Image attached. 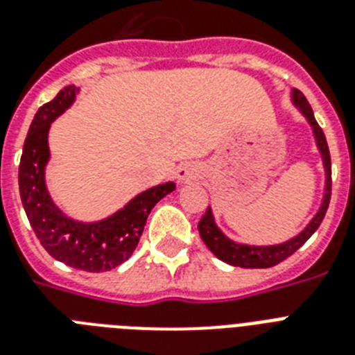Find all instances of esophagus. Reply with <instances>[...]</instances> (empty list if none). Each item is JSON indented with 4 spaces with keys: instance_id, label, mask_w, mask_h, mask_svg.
<instances>
[{
    "instance_id": "obj_1",
    "label": "esophagus",
    "mask_w": 355,
    "mask_h": 355,
    "mask_svg": "<svg viewBox=\"0 0 355 355\" xmlns=\"http://www.w3.org/2000/svg\"><path fill=\"white\" fill-rule=\"evenodd\" d=\"M199 166L193 164V162H184L177 167V178L178 182H191V180H197L199 178Z\"/></svg>"
}]
</instances>
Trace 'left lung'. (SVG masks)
I'll use <instances>...</instances> for the list:
<instances>
[{
	"mask_svg": "<svg viewBox=\"0 0 355 355\" xmlns=\"http://www.w3.org/2000/svg\"><path fill=\"white\" fill-rule=\"evenodd\" d=\"M293 103L297 105L302 114L308 118L309 125L313 127L315 138H317V145H319L320 155H322V162L326 167V191L320 210L317 211V216L311 219L308 227L304 228L302 232L297 237H293L289 241L282 243V245H272V247H248V245H239V243L230 241L225 234L217 228L211 210L208 208L202 219L199 221V234L202 237V241L206 243V247L210 248L211 252L216 254L217 258L227 261L236 267H245V269H267V267H275L286 258H289L291 254H295L298 248L302 247L304 243L308 241L309 237L313 236V232L320 227V223L324 219L328 205H330L331 197V160H330V149L326 144V136L322 132V128L319 127V123L315 121L313 110L308 99L304 97L300 90L293 92Z\"/></svg>",
	"mask_w": 355,
	"mask_h": 355,
	"instance_id": "obj_1",
	"label": "left lung"
}]
</instances>
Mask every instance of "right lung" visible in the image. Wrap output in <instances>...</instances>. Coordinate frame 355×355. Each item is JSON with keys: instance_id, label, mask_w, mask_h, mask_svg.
<instances>
[{"instance_id": "1", "label": "right lung", "mask_w": 355, "mask_h": 355, "mask_svg": "<svg viewBox=\"0 0 355 355\" xmlns=\"http://www.w3.org/2000/svg\"><path fill=\"white\" fill-rule=\"evenodd\" d=\"M75 86H66L35 114L19 160V197L36 237L53 258L73 269L105 272L132 256L147 216L162 197L171 193L175 184L147 189L105 221L79 223L64 216L47 193L44 169L49 160L47 132L51 121L75 101Z\"/></svg>"}]
</instances>
